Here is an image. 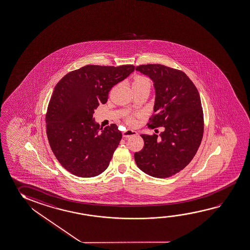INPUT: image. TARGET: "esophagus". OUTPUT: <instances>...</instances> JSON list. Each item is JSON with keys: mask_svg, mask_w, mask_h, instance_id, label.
<instances>
[{"mask_svg": "<svg viewBox=\"0 0 250 250\" xmlns=\"http://www.w3.org/2000/svg\"><path fill=\"white\" fill-rule=\"evenodd\" d=\"M136 135H138L137 132H136V131L131 130V129H126V130H124L123 132V137H125V138H127V137H130V136Z\"/></svg>", "mask_w": 250, "mask_h": 250, "instance_id": "obj_1", "label": "esophagus"}]
</instances>
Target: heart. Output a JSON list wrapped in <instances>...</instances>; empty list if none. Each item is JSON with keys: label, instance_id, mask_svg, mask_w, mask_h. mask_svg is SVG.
<instances>
[{"label": "heart", "instance_id": "1", "mask_svg": "<svg viewBox=\"0 0 250 250\" xmlns=\"http://www.w3.org/2000/svg\"><path fill=\"white\" fill-rule=\"evenodd\" d=\"M132 87L133 89H137V88H141V87H148L150 88L151 87V81L149 78H147L146 76H135L132 82ZM138 115H130L127 116L126 118V122L130 125H135L136 121H135V116Z\"/></svg>", "mask_w": 250, "mask_h": 250}]
</instances>
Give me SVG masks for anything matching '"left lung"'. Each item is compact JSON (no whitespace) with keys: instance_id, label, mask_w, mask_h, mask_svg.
<instances>
[{"instance_id":"left-lung-1","label":"left lung","mask_w":250,"mask_h":250,"mask_svg":"<svg viewBox=\"0 0 250 250\" xmlns=\"http://www.w3.org/2000/svg\"><path fill=\"white\" fill-rule=\"evenodd\" d=\"M137 71L154 82L155 114L151 128L160 135H141L143 148L135 153L136 165L145 174L167 178L190 163L202 143L204 119L198 90L184 72L161 64L140 65ZM157 130V129H156Z\"/></svg>"}]
</instances>
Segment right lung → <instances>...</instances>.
<instances>
[{
	"label": "right lung",
	"mask_w": 250,
	"mask_h": 250,
	"mask_svg": "<svg viewBox=\"0 0 250 250\" xmlns=\"http://www.w3.org/2000/svg\"><path fill=\"white\" fill-rule=\"evenodd\" d=\"M135 70L133 65H87L56 84L46 114L48 143L62 166L79 177L107 169L123 134L115 124L100 127L93 114L108 93Z\"/></svg>",
	"instance_id": "add662e5"
}]
</instances>
